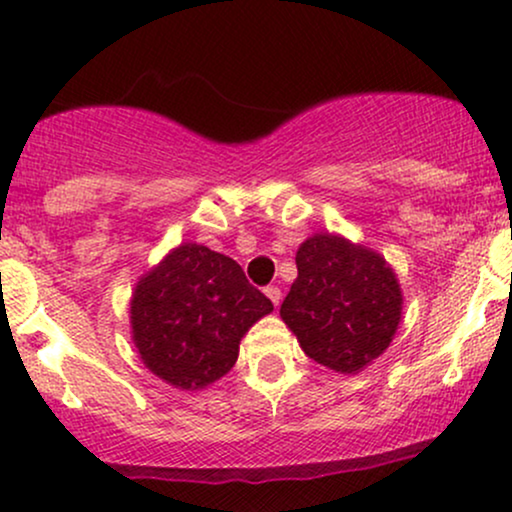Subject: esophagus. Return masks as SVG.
<instances>
[{"mask_svg": "<svg viewBox=\"0 0 512 512\" xmlns=\"http://www.w3.org/2000/svg\"><path fill=\"white\" fill-rule=\"evenodd\" d=\"M264 293H267V298L272 300L274 305H279V303H281V288H276V286H269L267 291H264Z\"/></svg>", "mask_w": 512, "mask_h": 512, "instance_id": "obj_1", "label": "esophagus"}]
</instances>
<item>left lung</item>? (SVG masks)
<instances>
[{"instance_id": "obj_1", "label": "left lung", "mask_w": 512, "mask_h": 512, "mask_svg": "<svg viewBox=\"0 0 512 512\" xmlns=\"http://www.w3.org/2000/svg\"><path fill=\"white\" fill-rule=\"evenodd\" d=\"M298 279L281 319L305 355L336 372H357L389 348L400 322V288L384 257L317 233L300 245Z\"/></svg>"}]
</instances>
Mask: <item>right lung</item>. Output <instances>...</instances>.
Instances as JSON below:
<instances>
[{"mask_svg":"<svg viewBox=\"0 0 512 512\" xmlns=\"http://www.w3.org/2000/svg\"><path fill=\"white\" fill-rule=\"evenodd\" d=\"M272 300L231 257L183 243L133 293V341L145 367L176 389H202L238 360V343Z\"/></svg>","mask_w":512,"mask_h":512,"instance_id":"1","label":"right lung"}]
</instances>
